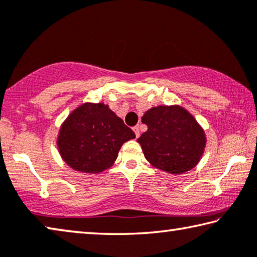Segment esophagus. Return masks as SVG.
<instances>
[{"label": "esophagus", "instance_id": "obj_1", "mask_svg": "<svg viewBox=\"0 0 257 257\" xmlns=\"http://www.w3.org/2000/svg\"><path fill=\"white\" fill-rule=\"evenodd\" d=\"M133 130H134V133H135L136 137H137V138L140 137V127H138V125H135V127L133 128Z\"/></svg>", "mask_w": 257, "mask_h": 257}]
</instances>
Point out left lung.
Returning <instances> with one entry per match:
<instances>
[{"label": "left lung", "instance_id": "8db88e82", "mask_svg": "<svg viewBox=\"0 0 257 257\" xmlns=\"http://www.w3.org/2000/svg\"><path fill=\"white\" fill-rule=\"evenodd\" d=\"M142 122L148 130L137 142L151 165L170 174L189 172L200 161L206 135L191 113L180 105L152 107Z\"/></svg>", "mask_w": 257, "mask_h": 257}]
</instances>
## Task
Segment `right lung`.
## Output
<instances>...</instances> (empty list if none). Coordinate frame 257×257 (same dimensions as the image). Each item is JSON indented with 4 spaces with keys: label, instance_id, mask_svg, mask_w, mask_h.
<instances>
[{
    "label": "right lung",
    "instance_id": "add662e5",
    "mask_svg": "<svg viewBox=\"0 0 257 257\" xmlns=\"http://www.w3.org/2000/svg\"><path fill=\"white\" fill-rule=\"evenodd\" d=\"M136 135L104 103H84L63 122L57 138L60 157L76 172H104L121 146Z\"/></svg>",
    "mask_w": 257,
    "mask_h": 257
}]
</instances>
